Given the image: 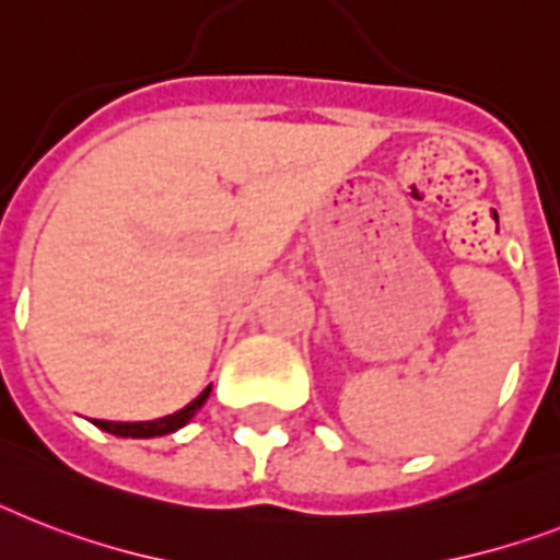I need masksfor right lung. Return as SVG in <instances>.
Returning <instances> with one entry per match:
<instances>
[{"instance_id": "right-lung-1", "label": "right lung", "mask_w": 560, "mask_h": 560, "mask_svg": "<svg viewBox=\"0 0 560 560\" xmlns=\"http://www.w3.org/2000/svg\"><path fill=\"white\" fill-rule=\"evenodd\" d=\"M209 390H212V385H207V388L198 394V397L189 402V406H184L180 411L170 413V417H161V420H149V422H112V420H94V425L103 431H108V434H115V438H135V440H149V438H163V434H172V431L184 429L186 422L192 420L195 413L201 411V406L207 402Z\"/></svg>"}]
</instances>
